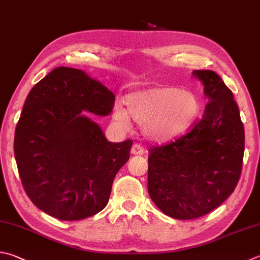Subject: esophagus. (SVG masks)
I'll use <instances>...</instances> for the list:
<instances>
[{"label":"esophagus","mask_w":260,"mask_h":260,"mask_svg":"<svg viewBox=\"0 0 260 260\" xmlns=\"http://www.w3.org/2000/svg\"><path fill=\"white\" fill-rule=\"evenodd\" d=\"M131 154L132 155H144L145 154L144 147L140 144H135L131 148Z\"/></svg>","instance_id":"1"}]
</instances>
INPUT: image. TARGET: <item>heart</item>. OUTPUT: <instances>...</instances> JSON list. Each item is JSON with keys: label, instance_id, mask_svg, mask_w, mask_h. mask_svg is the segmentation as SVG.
<instances>
[{"label": "heart", "instance_id": "obj_1", "mask_svg": "<svg viewBox=\"0 0 260 260\" xmlns=\"http://www.w3.org/2000/svg\"><path fill=\"white\" fill-rule=\"evenodd\" d=\"M126 110L117 107L115 120L129 126L130 119L143 126L147 137L155 141L173 140L184 135L197 120L200 101L191 90L173 86L146 88L125 99Z\"/></svg>", "mask_w": 260, "mask_h": 260}]
</instances>
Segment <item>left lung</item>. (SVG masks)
I'll list each match as a JSON object with an SVG mask.
<instances>
[{
    "label": "left lung",
    "instance_id": "8db88e82",
    "mask_svg": "<svg viewBox=\"0 0 260 260\" xmlns=\"http://www.w3.org/2000/svg\"><path fill=\"white\" fill-rule=\"evenodd\" d=\"M208 103L187 134L149 149L148 192L161 212L193 219L223 204L241 175L244 129L232 91L216 72L194 70Z\"/></svg>",
    "mask_w": 260,
    "mask_h": 260
}]
</instances>
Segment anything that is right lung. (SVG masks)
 <instances>
[{
    "label": "right lung",
    "instance_id": "obj_1",
    "mask_svg": "<svg viewBox=\"0 0 260 260\" xmlns=\"http://www.w3.org/2000/svg\"><path fill=\"white\" fill-rule=\"evenodd\" d=\"M114 100L101 82L68 67L55 68L29 91L14 134V157L24 191L44 213L78 221L109 203L134 141H107L85 111L107 115Z\"/></svg>",
    "mask_w": 260,
    "mask_h": 260
}]
</instances>
